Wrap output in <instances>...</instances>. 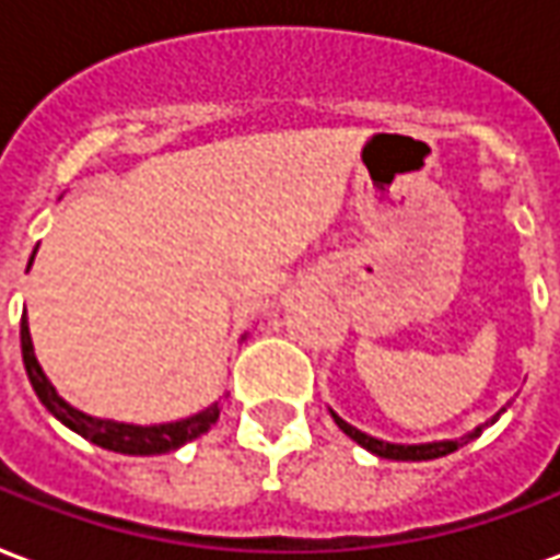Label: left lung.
I'll return each mask as SVG.
<instances>
[{
    "label": "left lung",
    "instance_id": "obj_1",
    "mask_svg": "<svg viewBox=\"0 0 560 560\" xmlns=\"http://www.w3.org/2000/svg\"><path fill=\"white\" fill-rule=\"evenodd\" d=\"M506 408H500V415H503ZM500 415H493L491 420H485L481 427H476L472 433L460 435V439H442V442H423V445H396V442H384V439H375V435L362 433V430H357V427H350L347 420H341L335 411H331V418H335V423H338V430L345 435H350L357 445H362L365 451H372V454H377V457H384V460H435V457H445V454H451V451L464 448L466 442H472L476 435H481V430L485 427H491L493 420L500 418Z\"/></svg>",
    "mask_w": 560,
    "mask_h": 560
}]
</instances>
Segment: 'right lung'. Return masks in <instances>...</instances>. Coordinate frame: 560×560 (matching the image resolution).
<instances>
[{
	"label": "right lung",
	"mask_w": 560,
	"mask_h": 560,
	"mask_svg": "<svg viewBox=\"0 0 560 560\" xmlns=\"http://www.w3.org/2000/svg\"><path fill=\"white\" fill-rule=\"evenodd\" d=\"M36 256V253H33ZM33 265V258H30ZM30 271V268H26ZM21 353L23 365H26V377L36 390L38 402L45 405L51 411L54 418L60 420L63 427H69L72 433L84 435L88 442H94L100 448L118 451V454H137V457H149V454H167V451L183 448L185 442L198 439L200 433H207L219 420V402H213L210 408H203L198 415L183 420H173V423H152V427H137V423H118V420H103L91 418L79 408L54 390V384L48 381V375L42 372V365L36 360V350H33V338H30V323H26V314L21 317Z\"/></svg>",
	"instance_id": "add662e5"
}]
</instances>
